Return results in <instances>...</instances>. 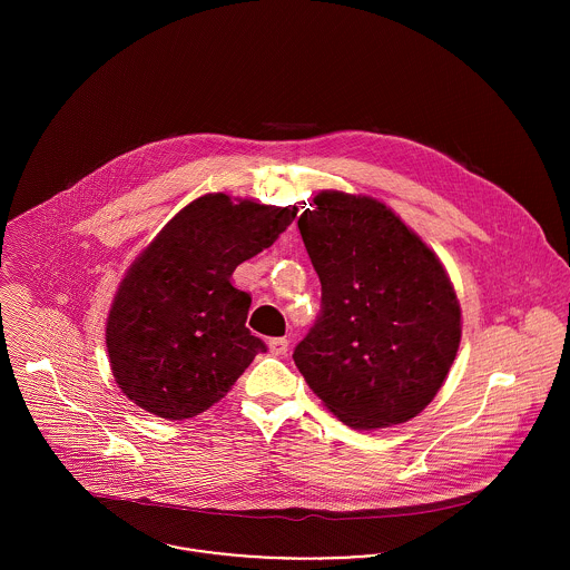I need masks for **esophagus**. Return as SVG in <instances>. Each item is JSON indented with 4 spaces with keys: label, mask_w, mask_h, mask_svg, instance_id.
Returning a JSON list of instances; mask_svg holds the SVG:
<instances>
[{
    "label": "esophagus",
    "mask_w": 570,
    "mask_h": 570,
    "mask_svg": "<svg viewBox=\"0 0 570 570\" xmlns=\"http://www.w3.org/2000/svg\"><path fill=\"white\" fill-rule=\"evenodd\" d=\"M267 346H269V353L272 355H285L287 353V348H289V342L285 340V337H272L269 342H267Z\"/></svg>",
    "instance_id": "1"
}]
</instances>
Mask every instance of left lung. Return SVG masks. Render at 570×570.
<instances>
[{
  "mask_svg": "<svg viewBox=\"0 0 570 570\" xmlns=\"http://www.w3.org/2000/svg\"><path fill=\"white\" fill-rule=\"evenodd\" d=\"M312 206L298 228L323 298L294 362L342 423H404L434 400L456 357L461 307L452 283L382 202L323 190Z\"/></svg>",
  "mask_w": 570,
  "mask_h": 570,
  "instance_id": "obj_1",
  "label": "left lung"
}]
</instances>
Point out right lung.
I'll use <instances>...</instances> for the list:
<instances>
[{"instance_id": "add662e5", "label": "right lung", "mask_w": 570, "mask_h": 570, "mask_svg": "<svg viewBox=\"0 0 570 570\" xmlns=\"http://www.w3.org/2000/svg\"><path fill=\"white\" fill-rule=\"evenodd\" d=\"M294 219L296 206L233 204L215 193L164 226L129 267L107 318L111 373L136 406L163 419L195 416L267 351L245 326L252 298L230 276Z\"/></svg>"}]
</instances>
